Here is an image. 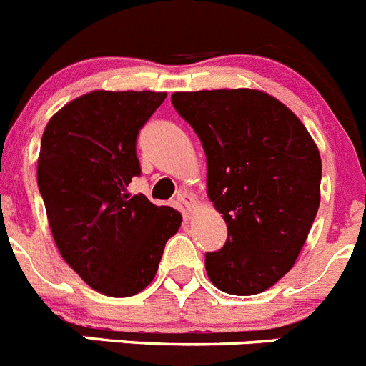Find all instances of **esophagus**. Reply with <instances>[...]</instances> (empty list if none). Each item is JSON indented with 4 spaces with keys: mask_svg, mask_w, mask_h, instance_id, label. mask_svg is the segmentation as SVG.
<instances>
[{
    "mask_svg": "<svg viewBox=\"0 0 366 366\" xmlns=\"http://www.w3.org/2000/svg\"><path fill=\"white\" fill-rule=\"evenodd\" d=\"M177 199H179L181 205H185L187 212H194V211H196V207H198V203H196L194 196H192V194H189V192H181L179 196H177Z\"/></svg>",
    "mask_w": 366,
    "mask_h": 366,
    "instance_id": "esophagus-1",
    "label": "esophagus"
}]
</instances>
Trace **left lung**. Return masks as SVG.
<instances>
[{
    "label": "left lung",
    "mask_w": 366,
    "mask_h": 366,
    "mask_svg": "<svg viewBox=\"0 0 366 366\" xmlns=\"http://www.w3.org/2000/svg\"><path fill=\"white\" fill-rule=\"evenodd\" d=\"M172 104L207 155V196L227 242L205 254L218 290L257 295L292 269L321 202V155L306 126L260 89L177 92Z\"/></svg>",
    "instance_id": "8db88e82"
}]
</instances>
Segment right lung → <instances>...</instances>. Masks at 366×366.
<instances>
[{"label": "right lung", "mask_w": 366, "mask_h": 366, "mask_svg": "<svg viewBox=\"0 0 366 366\" xmlns=\"http://www.w3.org/2000/svg\"><path fill=\"white\" fill-rule=\"evenodd\" d=\"M164 99L97 89L58 109L41 135L38 187L54 244L87 286L108 297L143 292L181 227L176 209L126 194L141 172L139 130Z\"/></svg>", "instance_id": "obj_1"}]
</instances>
